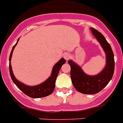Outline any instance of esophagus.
Returning a JSON list of instances; mask_svg holds the SVG:
<instances>
[{"label":"esophagus","mask_w":123,"mask_h":123,"mask_svg":"<svg viewBox=\"0 0 123 123\" xmlns=\"http://www.w3.org/2000/svg\"><path fill=\"white\" fill-rule=\"evenodd\" d=\"M64 58H65V60L68 61L70 58V55L69 54V53H65V54H64Z\"/></svg>","instance_id":"obj_1"}]
</instances>
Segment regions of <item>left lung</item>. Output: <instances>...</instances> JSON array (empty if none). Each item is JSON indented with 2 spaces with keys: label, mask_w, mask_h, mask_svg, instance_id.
Returning <instances> with one entry per match:
<instances>
[{
  "label": "left lung",
  "mask_w": 123,
  "mask_h": 123,
  "mask_svg": "<svg viewBox=\"0 0 123 123\" xmlns=\"http://www.w3.org/2000/svg\"><path fill=\"white\" fill-rule=\"evenodd\" d=\"M92 34L98 41L106 55V65L97 74L89 75L73 60L68 61L71 67V81L77 91L85 94H94L102 91L112 78L115 68L114 55L110 44L105 37L95 29L91 27Z\"/></svg>",
  "instance_id": "left-lung-1"
}]
</instances>
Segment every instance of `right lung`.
<instances>
[{
	"label": "right lung",
	"mask_w": 123,
	"mask_h": 123,
	"mask_svg": "<svg viewBox=\"0 0 123 123\" xmlns=\"http://www.w3.org/2000/svg\"><path fill=\"white\" fill-rule=\"evenodd\" d=\"M19 39H20V38L18 39L16 44L14 45V47L12 49L9 58V73H10L11 77L13 82L24 94L27 95L29 97H31V98H41V97H44L49 96L54 91L55 88L56 79L57 76L59 73V71L61 68L62 65H64L66 62V61L64 58H61L59 61L57 62L52 68L50 76L40 84L34 86H29L24 84L23 83L20 82L15 78V76L13 73L11 64V60L13 51H14V49L16 45L17 44Z\"/></svg>",
	"instance_id": "1"
}]
</instances>
